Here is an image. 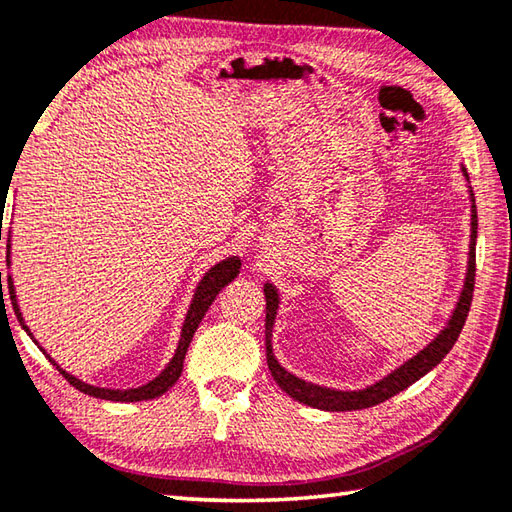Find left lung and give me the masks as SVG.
Listing matches in <instances>:
<instances>
[{
    "label": "left lung",
    "instance_id": "left-lung-1",
    "mask_svg": "<svg viewBox=\"0 0 512 512\" xmlns=\"http://www.w3.org/2000/svg\"><path fill=\"white\" fill-rule=\"evenodd\" d=\"M464 175L468 179L466 168ZM470 202H473V210H470V250H468V270H466V282L462 288V295L457 299V306L453 310V317L448 319L446 328L439 333L433 342H430L424 350H419L415 357H410L408 362H404L399 368H395L393 373L386 375L384 379H379L373 386H366L362 390H335V388H326V386H317L304 382L295 375H290L286 368L279 366L273 353V344H270V337H273V324H275V315H277V306H279V297L273 284H264V295H266V362L268 370L277 386L284 390L286 395H290L299 404L313 406L319 410H330V413H339V410H362L386 402V399L395 397L397 393H402L404 388L410 384H415L419 377H424L430 373L442 359L450 353V348L455 346L459 333L466 324L470 302H473V290H475V244H477V206H475V197L473 190H470Z\"/></svg>",
    "mask_w": 512,
    "mask_h": 512
}]
</instances>
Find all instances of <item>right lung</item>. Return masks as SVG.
Returning <instances> with one entry per match:
<instances>
[{
	"instance_id": "1",
	"label": "right lung",
	"mask_w": 512,
	"mask_h": 512,
	"mask_svg": "<svg viewBox=\"0 0 512 512\" xmlns=\"http://www.w3.org/2000/svg\"><path fill=\"white\" fill-rule=\"evenodd\" d=\"M0 239H2V233H0ZM6 248H10V235H8V246ZM8 253H10V250H8ZM6 262H10V259H6ZM239 268H242V262H239L237 257H228V259H224V262H219V264H215L213 268L208 270L202 282H199L197 290H195L193 302H190V308H188L186 319H184V326H182V337H179V344H177V350H175L173 359H170L168 366L153 379V382H148V384L139 386V388H126V390L90 386V384L82 382V379H77V377H73L70 373H66L64 368H59L55 364V359L50 357V355H46V350L37 344V339L33 337V333H30V328L24 324L22 310H19V304H17L13 277H10V275H8V293H10V302H13V308H15V315L19 319V324H22V328L30 335V339H33V342L39 346V350H44V355L50 359V362H53V366H57V370L66 377V382L70 386H75L79 393L90 395V397H97V399H108V402H144V399H155L159 395H164L166 390L177 382L179 375H182L186 350L190 346V339H193L199 322H202V319H204L210 304L215 302V297L219 295V290H222L226 284L233 282V279L239 275ZM0 286H2V273H0Z\"/></svg>"
}]
</instances>
